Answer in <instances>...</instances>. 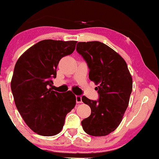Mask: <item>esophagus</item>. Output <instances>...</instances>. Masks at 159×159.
<instances>
[{
    "label": "esophagus",
    "mask_w": 159,
    "mask_h": 159,
    "mask_svg": "<svg viewBox=\"0 0 159 159\" xmlns=\"http://www.w3.org/2000/svg\"><path fill=\"white\" fill-rule=\"evenodd\" d=\"M76 102L77 104H79L82 102V101H81V96L76 95Z\"/></svg>",
    "instance_id": "1"
}]
</instances>
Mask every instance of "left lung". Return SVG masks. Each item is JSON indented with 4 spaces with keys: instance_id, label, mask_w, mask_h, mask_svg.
<instances>
[{
    "instance_id": "obj_1",
    "label": "left lung",
    "mask_w": 159,
    "mask_h": 159,
    "mask_svg": "<svg viewBox=\"0 0 159 159\" xmlns=\"http://www.w3.org/2000/svg\"><path fill=\"white\" fill-rule=\"evenodd\" d=\"M76 51L87 63L89 78L98 84V100L82 96L91 108V115L81 121L83 129L92 136H105L117 129L128 108L132 78L124 59L100 41L78 42Z\"/></svg>"
}]
</instances>
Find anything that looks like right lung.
I'll use <instances>...</instances> for the list:
<instances>
[{
  "mask_svg": "<svg viewBox=\"0 0 159 159\" xmlns=\"http://www.w3.org/2000/svg\"><path fill=\"white\" fill-rule=\"evenodd\" d=\"M77 41L44 40L16 62L11 87L17 111L37 134L52 136L61 131L67 114L76 104L70 91L51 90L61 59L73 53Z\"/></svg>",
  "mask_w": 159,
  "mask_h": 159,
  "instance_id": "add662e5",
  "label": "right lung"
}]
</instances>
